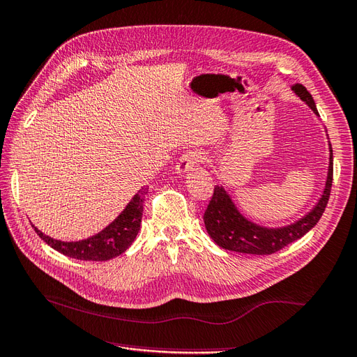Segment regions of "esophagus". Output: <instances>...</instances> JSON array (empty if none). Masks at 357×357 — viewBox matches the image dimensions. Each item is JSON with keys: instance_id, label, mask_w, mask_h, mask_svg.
<instances>
[{"instance_id": "1", "label": "esophagus", "mask_w": 357, "mask_h": 357, "mask_svg": "<svg viewBox=\"0 0 357 357\" xmlns=\"http://www.w3.org/2000/svg\"><path fill=\"white\" fill-rule=\"evenodd\" d=\"M204 160V155L199 151H188L181 156L176 162V172L178 173H187L190 169H193L197 162Z\"/></svg>"}]
</instances>
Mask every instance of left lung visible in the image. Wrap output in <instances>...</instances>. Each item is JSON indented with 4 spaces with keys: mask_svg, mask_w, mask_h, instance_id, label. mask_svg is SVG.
<instances>
[{
    "mask_svg": "<svg viewBox=\"0 0 357 357\" xmlns=\"http://www.w3.org/2000/svg\"><path fill=\"white\" fill-rule=\"evenodd\" d=\"M294 93L307 103L312 111L318 115L317 105L312 94L303 85L296 84L292 86ZM333 182V151L330 146V164L328 175L326 181V188L314 208L305 214L303 219L283 228H263L257 223L245 219L231 201L229 195L222 185L214 187L211 201L204 213V223L210 237L223 250L254 254V255H269L283 250L289 243L301 238L305 233L317 225L324 213Z\"/></svg>",
    "mask_w": 357,
    "mask_h": 357,
    "instance_id": "8db88e82",
    "label": "left lung"
}]
</instances>
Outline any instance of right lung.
Segmentation results:
<instances>
[{"label":"right lung","mask_w":357,"mask_h":357,"mask_svg":"<svg viewBox=\"0 0 357 357\" xmlns=\"http://www.w3.org/2000/svg\"><path fill=\"white\" fill-rule=\"evenodd\" d=\"M143 195L144 188H141L117 219L98 234L80 240V242H61V240L45 236L35 225L33 228L47 245L52 246L57 252L71 257V259L88 261L109 260L123 254L135 240L139 231L141 218H143Z\"/></svg>","instance_id":"obj_1"}]
</instances>
